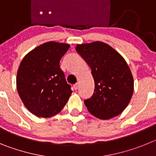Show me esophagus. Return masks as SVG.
<instances>
[{
    "label": "esophagus",
    "mask_w": 156,
    "mask_h": 156,
    "mask_svg": "<svg viewBox=\"0 0 156 156\" xmlns=\"http://www.w3.org/2000/svg\"><path fill=\"white\" fill-rule=\"evenodd\" d=\"M73 89H74V90H77V89H78V84H77V83H76V84L74 85Z\"/></svg>",
    "instance_id": "esophagus-1"
}]
</instances>
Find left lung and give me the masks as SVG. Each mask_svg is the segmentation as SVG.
Returning <instances> with one entry per match:
<instances>
[{"label":"left lung","mask_w":156,"mask_h":156,"mask_svg":"<svg viewBox=\"0 0 156 156\" xmlns=\"http://www.w3.org/2000/svg\"><path fill=\"white\" fill-rule=\"evenodd\" d=\"M76 50L91 69L94 91L84 100L88 111L101 119L119 115L130 101L133 78L125 59L100 41L77 44Z\"/></svg>","instance_id":"8db88e82"}]
</instances>
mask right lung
<instances>
[{
  "label": "right lung",
  "instance_id": "right-lung-1",
  "mask_svg": "<svg viewBox=\"0 0 156 156\" xmlns=\"http://www.w3.org/2000/svg\"><path fill=\"white\" fill-rule=\"evenodd\" d=\"M70 45L50 41L40 45L23 58L16 86L26 108L38 117L53 116L61 112L72 94L60 68V60Z\"/></svg>",
  "mask_w": 156,
  "mask_h": 156
}]
</instances>
